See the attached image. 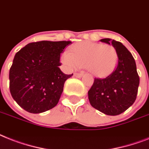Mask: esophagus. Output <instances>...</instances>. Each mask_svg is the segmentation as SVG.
Here are the masks:
<instances>
[{
    "label": "esophagus",
    "mask_w": 149,
    "mask_h": 149,
    "mask_svg": "<svg viewBox=\"0 0 149 149\" xmlns=\"http://www.w3.org/2000/svg\"><path fill=\"white\" fill-rule=\"evenodd\" d=\"M83 75V73H82V72H80V73H74V77H77V78H80V77H82Z\"/></svg>",
    "instance_id": "1"
}]
</instances>
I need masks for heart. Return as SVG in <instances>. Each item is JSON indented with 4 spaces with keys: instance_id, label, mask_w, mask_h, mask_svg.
<instances>
[{
    "instance_id": "b5f03b06",
    "label": "heart",
    "mask_w": 149,
    "mask_h": 149,
    "mask_svg": "<svg viewBox=\"0 0 149 149\" xmlns=\"http://www.w3.org/2000/svg\"><path fill=\"white\" fill-rule=\"evenodd\" d=\"M60 60L69 71L76 70L85 65L90 74L105 78L115 70L118 63V54L111 45L84 41L75 44L70 52H63Z\"/></svg>"
}]
</instances>
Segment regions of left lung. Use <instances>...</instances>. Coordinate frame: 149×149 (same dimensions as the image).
<instances>
[{
	"instance_id": "obj_1",
	"label": "left lung",
	"mask_w": 149,
	"mask_h": 149,
	"mask_svg": "<svg viewBox=\"0 0 149 149\" xmlns=\"http://www.w3.org/2000/svg\"><path fill=\"white\" fill-rule=\"evenodd\" d=\"M114 47L118 63L112 74L105 79L95 78L88 92L91 106L108 116L124 112L135 102L139 86V77L132 54L123 43L109 38L100 40Z\"/></svg>"
}]
</instances>
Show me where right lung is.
Here are the masks:
<instances>
[{
  "label": "right lung",
  "mask_w": 149,
  "mask_h": 149,
  "mask_svg": "<svg viewBox=\"0 0 149 149\" xmlns=\"http://www.w3.org/2000/svg\"><path fill=\"white\" fill-rule=\"evenodd\" d=\"M71 41H39L15 54L10 69V91L16 102L31 113L55 107L63 91L66 75L59 66L60 54Z\"/></svg>",
  "instance_id": "obj_1"
}]
</instances>
